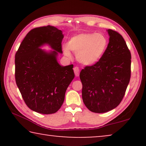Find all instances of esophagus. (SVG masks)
Instances as JSON below:
<instances>
[{
  "mask_svg": "<svg viewBox=\"0 0 146 146\" xmlns=\"http://www.w3.org/2000/svg\"><path fill=\"white\" fill-rule=\"evenodd\" d=\"M74 74L76 75V76H79L80 75V69L78 67L76 66L74 68Z\"/></svg>",
  "mask_w": 146,
  "mask_h": 146,
  "instance_id": "1",
  "label": "esophagus"
}]
</instances>
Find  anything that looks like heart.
<instances>
[{
	"label": "heart",
	"mask_w": 146,
	"mask_h": 146,
	"mask_svg": "<svg viewBox=\"0 0 146 146\" xmlns=\"http://www.w3.org/2000/svg\"><path fill=\"white\" fill-rule=\"evenodd\" d=\"M108 39L102 33H83L75 36L69 41L68 46L63 47L64 53L70 56V49L76 55L80 62L93 65L103 56L108 47Z\"/></svg>",
	"instance_id": "heart-1"
}]
</instances>
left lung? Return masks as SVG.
Instances as JSON below:
<instances>
[{"label":"left lung","mask_w":146,"mask_h":146,"mask_svg":"<svg viewBox=\"0 0 146 146\" xmlns=\"http://www.w3.org/2000/svg\"><path fill=\"white\" fill-rule=\"evenodd\" d=\"M109 43L101 59L80 74L82 100L92 112L114 109L124 96L131 77V53L120 34L108 29Z\"/></svg>","instance_id":"8db88e82"}]
</instances>
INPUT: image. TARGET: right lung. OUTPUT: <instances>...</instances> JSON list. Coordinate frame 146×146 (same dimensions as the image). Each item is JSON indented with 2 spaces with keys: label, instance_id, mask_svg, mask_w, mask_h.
<instances>
[{
  "label": "right lung",
  "instance_id": "right-lung-1",
  "mask_svg": "<svg viewBox=\"0 0 146 146\" xmlns=\"http://www.w3.org/2000/svg\"><path fill=\"white\" fill-rule=\"evenodd\" d=\"M62 32L52 26L31 30L15 54V80L25 102L32 110L50 114L58 110L67 88L74 78L73 64L62 66L57 62L62 53ZM47 43L54 50L39 48Z\"/></svg>",
  "mask_w": 146,
  "mask_h": 146
}]
</instances>
